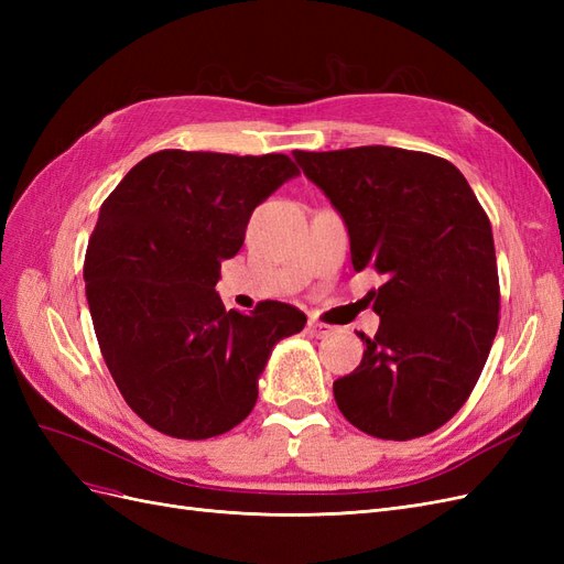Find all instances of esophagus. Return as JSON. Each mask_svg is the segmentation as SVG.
<instances>
[{
  "label": "esophagus",
  "instance_id": "obj_1",
  "mask_svg": "<svg viewBox=\"0 0 564 564\" xmlns=\"http://www.w3.org/2000/svg\"><path fill=\"white\" fill-rule=\"evenodd\" d=\"M308 332L315 336V338H327L336 332V327H332V324H322L317 319H311L308 322Z\"/></svg>",
  "mask_w": 564,
  "mask_h": 564
}]
</instances>
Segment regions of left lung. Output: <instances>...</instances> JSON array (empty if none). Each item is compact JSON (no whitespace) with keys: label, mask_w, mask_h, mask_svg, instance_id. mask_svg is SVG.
Wrapping results in <instances>:
<instances>
[{"label":"left lung","mask_w":564,"mask_h":564,"mask_svg":"<svg viewBox=\"0 0 564 564\" xmlns=\"http://www.w3.org/2000/svg\"><path fill=\"white\" fill-rule=\"evenodd\" d=\"M294 160L344 218L355 272L386 280L369 292L377 336L360 334V367L334 381L340 414L381 440L437 431L468 400L499 329L487 214L464 174L425 152L365 145Z\"/></svg>","instance_id":"8db88e82"}]
</instances>
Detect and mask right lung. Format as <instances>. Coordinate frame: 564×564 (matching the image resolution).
<instances>
[{
    "instance_id": "right-lung-1",
    "label": "right lung",
    "mask_w": 564,
    "mask_h": 564,
    "mask_svg": "<svg viewBox=\"0 0 564 564\" xmlns=\"http://www.w3.org/2000/svg\"><path fill=\"white\" fill-rule=\"evenodd\" d=\"M301 172L286 155L162 150L104 202L84 261L100 352L127 404L152 429L207 440L242 423L294 305L242 315L216 294L253 209Z\"/></svg>"
}]
</instances>
